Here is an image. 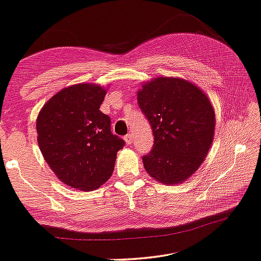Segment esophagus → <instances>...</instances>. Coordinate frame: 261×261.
<instances>
[{"label": "esophagus", "mask_w": 261, "mask_h": 261, "mask_svg": "<svg viewBox=\"0 0 261 261\" xmlns=\"http://www.w3.org/2000/svg\"><path fill=\"white\" fill-rule=\"evenodd\" d=\"M124 140L127 145H131L134 143V138H132V134H127L124 136Z\"/></svg>", "instance_id": "esophagus-1"}]
</instances>
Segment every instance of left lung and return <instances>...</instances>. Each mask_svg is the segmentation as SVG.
<instances>
[{
	"mask_svg": "<svg viewBox=\"0 0 261 261\" xmlns=\"http://www.w3.org/2000/svg\"><path fill=\"white\" fill-rule=\"evenodd\" d=\"M138 103L153 129L154 144L144 167L160 182L176 185L200 168L215 136V111L196 85L155 77L138 91Z\"/></svg>",
	"mask_w": 261,
	"mask_h": 261,
	"instance_id": "8db88e82",
	"label": "left lung"
}]
</instances>
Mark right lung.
I'll return each mask as SVG.
<instances>
[{"label": "right lung", "instance_id": "obj_1", "mask_svg": "<svg viewBox=\"0 0 261 261\" xmlns=\"http://www.w3.org/2000/svg\"><path fill=\"white\" fill-rule=\"evenodd\" d=\"M106 90L81 83L45 102L36 120L37 143L52 171L64 184L93 191L114 171L124 140L112 134L111 117L99 110Z\"/></svg>", "mask_w": 261, "mask_h": 261}]
</instances>
